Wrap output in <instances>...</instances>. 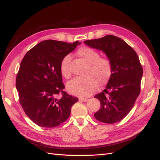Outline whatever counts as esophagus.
<instances>
[{
	"mask_svg": "<svg viewBox=\"0 0 160 160\" xmlns=\"http://www.w3.org/2000/svg\"><path fill=\"white\" fill-rule=\"evenodd\" d=\"M79 100L80 101H83V102H87V101H88V98H80L79 99Z\"/></svg>",
	"mask_w": 160,
	"mask_h": 160,
	"instance_id": "1",
	"label": "esophagus"
}]
</instances>
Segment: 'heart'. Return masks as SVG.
<instances>
[{
  "instance_id": "1",
  "label": "heart",
  "mask_w": 160,
  "mask_h": 160,
  "mask_svg": "<svg viewBox=\"0 0 160 160\" xmlns=\"http://www.w3.org/2000/svg\"><path fill=\"white\" fill-rule=\"evenodd\" d=\"M82 59L89 64L87 77H76L67 84V89L70 93L85 98L93 93L101 85H105L112 75V65L106 57H99V52L88 47H81L77 52ZM71 55H65L61 60L60 71L65 78L71 77L69 63Z\"/></svg>"
}]
</instances>
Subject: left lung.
<instances>
[{
  "label": "left lung",
  "mask_w": 160,
  "mask_h": 160,
  "mask_svg": "<svg viewBox=\"0 0 160 160\" xmlns=\"http://www.w3.org/2000/svg\"><path fill=\"white\" fill-rule=\"evenodd\" d=\"M84 42L105 53L112 65V75L105 89L95 96L101 103L95 118L105 123L118 122L129 113L140 93L143 69L139 57L128 43L113 35Z\"/></svg>",
  "instance_id": "left-lung-1"
}]
</instances>
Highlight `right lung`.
<instances>
[{"label": "right lung", "instance_id": "right-lung-1", "mask_svg": "<svg viewBox=\"0 0 160 160\" xmlns=\"http://www.w3.org/2000/svg\"><path fill=\"white\" fill-rule=\"evenodd\" d=\"M55 40L43 41L28 51L17 75L19 102L26 115L37 125L54 128L69 118L78 98L63 91L61 60L79 45ZM62 92L61 98L57 95Z\"/></svg>", "mask_w": 160, "mask_h": 160}]
</instances>
